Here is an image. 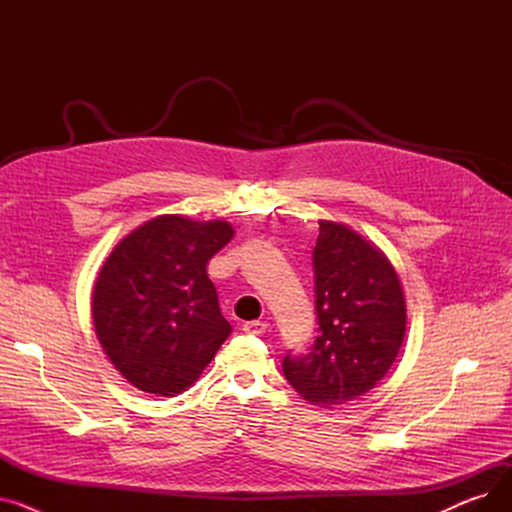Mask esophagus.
Returning a JSON list of instances; mask_svg holds the SVG:
<instances>
[{"label": "esophagus", "mask_w": 512, "mask_h": 512, "mask_svg": "<svg viewBox=\"0 0 512 512\" xmlns=\"http://www.w3.org/2000/svg\"><path fill=\"white\" fill-rule=\"evenodd\" d=\"M242 330L247 334H263L267 330V324L265 321H247V324L242 326Z\"/></svg>", "instance_id": "1"}]
</instances>
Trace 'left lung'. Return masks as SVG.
<instances>
[{"instance_id": "1", "label": "left lung", "mask_w": 512, "mask_h": 512, "mask_svg": "<svg viewBox=\"0 0 512 512\" xmlns=\"http://www.w3.org/2000/svg\"><path fill=\"white\" fill-rule=\"evenodd\" d=\"M319 334L305 357H284L288 384L334 409L384 380L407 330L402 282L388 255L351 226L319 220L313 249Z\"/></svg>"}]
</instances>
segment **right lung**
<instances>
[{"mask_svg": "<svg viewBox=\"0 0 512 512\" xmlns=\"http://www.w3.org/2000/svg\"><path fill=\"white\" fill-rule=\"evenodd\" d=\"M226 220L164 213L126 234L93 288V326L107 359L143 392L191 388L232 332L207 263L226 247Z\"/></svg>", "mask_w": 512, "mask_h": 512, "instance_id": "1", "label": "right lung"}]
</instances>
